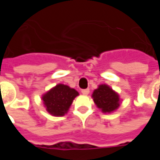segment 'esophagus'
Segmentation results:
<instances>
[{"mask_svg":"<svg viewBox=\"0 0 160 160\" xmlns=\"http://www.w3.org/2000/svg\"><path fill=\"white\" fill-rule=\"evenodd\" d=\"M81 92H82L83 95H88L89 92H90V90L89 89H84V90L81 91Z\"/></svg>","mask_w":160,"mask_h":160,"instance_id":"esophagus-1","label":"esophagus"}]
</instances>
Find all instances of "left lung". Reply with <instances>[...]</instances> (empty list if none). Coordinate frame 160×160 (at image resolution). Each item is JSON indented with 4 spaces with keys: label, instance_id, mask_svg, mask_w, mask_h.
Returning <instances> with one entry per match:
<instances>
[{
    "label": "left lung",
    "instance_id": "1",
    "mask_svg": "<svg viewBox=\"0 0 160 160\" xmlns=\"http://www.w3.org/2000/svg\"><path fill=\"white\" fill-rule=\"evenodd\" d=\"M94 104L103 113H112L121 104L119 94L106 84H101L92 94Z\"/></svg>",
    "mask_w": 160,
    "mask_h": 160
}]
</instances>
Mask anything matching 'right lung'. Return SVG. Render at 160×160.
<instances>
[{
	"label": "right lung",
	"instance_id": "1",
	"mask_svg": "<svg viewBox=\"0 0 160 160\" xmlns=\"http://www.w3.org/2000/svg\"><path fill=\"white\" fill-rule=\"evenodd\" d=\"M77 96H79V92L75 89L64 84H57L42 94V100L49 114L54 117H63L68 113Z\"/></svg>",
	"mask_w": 160,
	"mask_h": 160
}]
</instances>
